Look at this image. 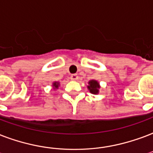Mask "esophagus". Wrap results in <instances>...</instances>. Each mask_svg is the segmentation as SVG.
Here are the masks:
<instances>
[{"instance_id":"1","label":"esophagus","mask_w":153,"mask_h":153,"mask_svg":"<svg viewBox=\"0 0 153 153\" xmlns=\"http://www.w3.org/2000/svg\"><path fill=\"white\" fill-rule=\"evenodd\" d=\"M77 79L78 76L76 74H72V75H71V80H72V81H76Z\"/></svg>"}]
</instances>
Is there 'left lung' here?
<instances>
[{
  "mask_svg": "<svg viewBox=\"0 0 153 153\" xmlns=\"http://www.w3.org/2000/svg\"><path fill=\"white\" fill-rule=\"evenodd\" d=\"M88 89L89 92L93 94H97L99 92L100 85L99 83L95 80H91L89 81V85H88Z\"/></svg>",
  "mask_w": 153,
  "mask_h": 153,
  "instance_id": "obj_1",
  "label": "left lung"
}]
</instances>
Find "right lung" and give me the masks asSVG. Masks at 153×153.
<instances>
[{
  "instance_id": "right-lung-1",
  "label": "right lung",
  "mask_w": 153,
  "mask_h": 153,
  "mask_svg": "<svg viewBox=\"0 0 153 153\" xmlns=\"http://www.w3.org/2000/svg\"><path fill=\"white\" fill-rule=\"evenodd\" d=\"M53 87H54V89H58L59 88V82H54L53 83Z\"/></svg>"
}]
</instances>
